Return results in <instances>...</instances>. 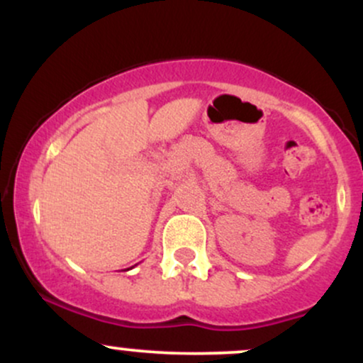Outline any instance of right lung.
<instances>
[{
	"instance_id": "obj_1",
	"label": "right lung",
	"mask_w": 363,
	"mask_h": 363,
	"mask_svg": "<svg viewBox=\"0 0 363 363\" xmlns=\"http://www.w3.org/2000/svg\"><path fill=\"white\" fill-rule=\"evenodd\" d=\"M128 269H129V268H128Z\"/></svg>"
}]
</instances>
